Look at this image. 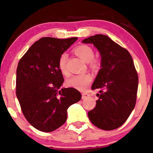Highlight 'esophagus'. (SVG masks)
<instances>
[{"label":"esophagus","instance_id":"esophagus-1","mask_svg":"<svg viewBox=\"0 0 153 153\" xmlns=\"http://www.w3.org/2000/svg\"><path fill=\"white\" fill-rule=\"evenodd\" d=\"M89 94L86 93V92H83L82 93V98L83 99H85V98H87V97H89Z\"/></svg>","mask_w":153,"mask_h":153}]
</instances>
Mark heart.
Returning <instances> with one entry per match:
<instances>
[{"mask_svg":"<svg viewBox=\"0 0 153 153\" xmlns=\"http://www.w3.org/2000/svg\"><path fill=\"white\" fill-rule=\"evenodd\" d=\"M74 52L78 56L82 58L84 61H89V66L92 69H97L100 66V61L98 58H93L94 55H95L94 50L89 46L84 45V44L78 46L74 49ZM67 53L64 52V53L61 54L58 58V67L60 72L63 75H65V76H69V72L67 67ZM92 80V76L89 73L78 74V75H74L68 80L67 85L71 86V87L84 90L86 89V86L90 84Z\"/></svg>","mask_w":153,"mask_h":153,"instance_id":"obj_1","label":"heart"}]
</instances>
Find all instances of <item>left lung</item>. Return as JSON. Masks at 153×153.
Returning <instances> with one entry per match:
<instances>
[{
    "mask_svg": "<svg viewBox=\"0 0 153 153\" xmlns=\"http://www.w3.org/2000/svg\"><path fill=\"white\" fill-rule=\"evenodd\" d=\"M83 43L93 44L101 56V69L92 86L100 94L88 116L99 129L113 130L124 124L136 103L138 76L133 60L127 49L106 35H95Z\"/></svg>",
    "mask_w": 153,
    "mask_h": 153,
    "instance_id": "left-lung-1",
    "label": "left lung"
}]
</instances>
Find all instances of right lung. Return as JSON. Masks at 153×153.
I'll use <instances>...</instances> for the list:
<instances>
[{
	"label": "right lung",
	"instance_id": "add662e5",
	"mask_svg": "<svg viewBox=\"0 0 153 153\" xmlns=\"http://www.w3.org/2000/svg\"><path fill=\"white\" fill-rule=\"evenodd\" d=\"M77 39L44 37L18 62L17 98L26 119L38 130L52 132L62 126L69 106L81 100V92L75 88L61 89L64 77L58 67L60 55Z\"/></svg>",
	"mask_w": 153,
	"mask_h": 153
}]
</instances>
